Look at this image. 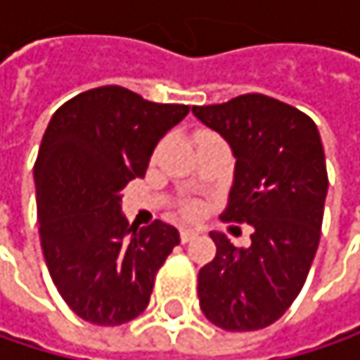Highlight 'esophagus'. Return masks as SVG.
<instances>
[{
    "instance_id": "34e87169",
    "label": "esophagus",
    "mask_w": 360,
    "mask_h": 360,
    "mask_svg": "<svg viewBox=\"0 0 360 360\" xmlns=\"http://www.w3.org/2000/svg\"><path fill=\"white\" fill-rule=\"evenodd\" d=\"M195 236H198V233H195L193 229H181V233H179V238H181V242H183V244L191 242V240H193Z\"/></svg>"
}]
</instances>
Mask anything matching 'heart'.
Masks as SVG:
<instances>
[{"label": "heart", "mask_w": 360, "mask_h": 360, "mask_svg": "<svg viewBox=\"0 0 360 360\" xmlns=\"http://www.w3.org/2000/svg\"><path fill=\"white\" fill-rule=\"evenodd\" d=\"M210 137H217V135H212V133H208V131H200V133L195 135V143H200V141H204V139H210ZM198 212H200V206L193 204V202H189V204H185V206L181 208V214L187 217V219L195 217Z\"/></svg>", "instance_id": "obj_1"}]
</instances>
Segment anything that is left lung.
Masks as SVG:
<instances>
[{
	"label": "left lung",
	"mask_w": 360,
	"mask_h": 360,
	"mask_svg": "<svg viewBox=\"0 0 360 360\" xmlns=\"http://www.w3.org/2000/svg\"><path fill=\"white\" fill-rule=\"evenodd\" d=\"M191 110L238 160L221 219L254 227L248 248L210 233L217 254L198 273L200 309L227 331L262 329L292 307L319 246L329 183L323 143L311 116L262 94Z\"/></svg>",
	"instance_id": "8db88e82"
}]
</instances>
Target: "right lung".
<instances>
[{
	"label": "right lung",
	"instance_id": "add662e5",
	"mask_svg": "<svg viewBox=\"0 0 360 360\" xmlns=\"http://www.w3.org/2000/svg\"><path fill=\"white\" fill-rule=\"evenodd\" d=\"M187 112L104 85L62 104L45 129L35 160L41 248L60 296L89 323L139 317L179 244V231L162 221L129 225L120 191L146 175L156 143Z\"/></svg>",
	"mask_w": 360,
	"mask_h": 360
}]
</instances>
